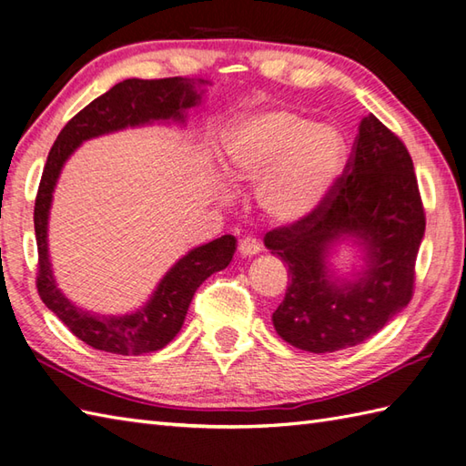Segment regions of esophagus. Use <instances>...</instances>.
Segmentation results:
<instances>
[{"label":"esophagus","mask_w":466,"mask_h":466,"mask_svg":"<svg viewBox=\"0 0 466 466\" xmlns=\"http://www.w3.org/2000/svg\"><path fill=\"white\" fill-rule=\"evenodd\" d=\"M260 250H262L260 242L256 238H250V236H246V238H242L238 244V252L240 256H244V258H250V256H256Z\"/></svg>","instance_id":"1"}]
</instances>
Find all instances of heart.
Returning a JSON list of instances; mask_svg holds the SVG:
<instances>
[{
	"instance_id": "1",
	"label": "heart",
	"mask_w": 466,
	"mask_h": 466,
	"mask_svg": "<svg viewBox=\"0 0 466 466\" xmlns=\"http://www.w3.org/2000/svg\"><path fill=\"white\" fill-rule=\"evenodd\" d=\"M346 144L329 124L292 110L240 117L222 137V172L232 184H254L260 212L279 224L314 214L342 174Z\"/></svg>"
}]
</instances>
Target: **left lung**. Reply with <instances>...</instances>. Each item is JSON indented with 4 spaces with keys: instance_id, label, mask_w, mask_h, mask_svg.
Wrapping results in <instances>:
<instances>
[{
    "instance_id": "left-lung-1",
    "label": "left lung",
    "mask_w": 466,
    "mask_h": 466,
    "mask_svg": "<svg viewBox=\"0 0 466 466\" xmlns=\"http://www.w3.org/2000/svg\"><path fill=\"white\" fill-rule=\"evenodd\" d=\"M424 224L409 150L379 117L366 116L346 176L319 210L264 236L290 274L272 314L280 339L324 354L382 330L410 302ZM342 243L354 245L363 260L350 273L333 266Z\"/></svg>"
}]
</instances>
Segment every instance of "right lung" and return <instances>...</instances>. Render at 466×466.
I'll list each match as a JSON object with an SVG mask.
<instances>
[{
	"instance_id": "1",
	"label": "right lung",
	"mask_w": 466,
	"mask_h": 466,
	"mask_svg": "<svg viewBox=\"0 0 466 466\" xmlns=\"http://www.w3.org/2000/svg\"><path fill=\"white\" fill-rule=\"evenodd\" d=\"M206 80L166 77V80H124L110 92L96 97L80 114L69 120L49 150L39 182L34 208V226L39 254L37 292L44 304L62 320L77 339L96 350L140 356L160 350L180 332L190 309L194 292L214 272L224 270L236 252V238L230 234L186 252L162 280L156 284L140 309L126 314H100L82 309L59 289L49 260L47 226L54 192L64 170L77 147L92 137L114 134L126 127L176 122L184 126L187 110L202 104Z\"/></svg>"
}]
</instances>
